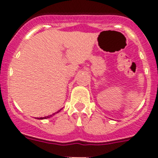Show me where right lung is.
<instances>
[{
    "label": "right lung",
    "instance_id": "obj_1",
    "mask_svg": "<svg viewBox=\"0 0 158 158\" xmlns=\"http://www.w3.org/2000/svg\"><path fill=\"white\" fill-rule=\"evenodd\" d=\"M60 110H58V111H57V112H56V113H58L59 112ZM56 113H54V114H52V115H48V116H45V117H37V119H38V120H43V119H48V118H50V117H52V115H54L55 114H56Z\"/></svg>",
    "mask_w": 158,
    "mask_h": 158
}]
</instances>
